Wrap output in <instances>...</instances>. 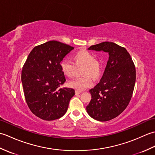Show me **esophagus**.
<instances>
[{
    "mask_svg": "<svg viewBox=\"0 0 155 155\" xmlns=\"http://www.w3.org/2000/svg\"><path fill=\"white\" fill-rule=\"evenodd\" d=\"M81 91H75V94H81Z\"/></svg>",
    "mask_w": 155,
    "mask_h": 155,
    "instance_id": "obj_1",
    "label": "esophagus"
}]
</instances>
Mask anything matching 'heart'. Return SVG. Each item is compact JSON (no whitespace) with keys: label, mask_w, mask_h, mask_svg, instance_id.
<instances>
[{"label":"heart","mask_w":155,"mask_h":155,"mask_svg":"<svg viewBox=\"0 0 155 155\" xmlns=\"http://www.w3.org/2000/svg\"><path fill=\"white\" fill-rule=\"evenodd\" d=\"M74 63L67 59H63L60 63L62 72L68 77H72L74 74L75 66H83L81 74L83 77L71 80L68 83L69 86L77 91H84L93 84L91 77L97 78L102 72V62L94 56L87 51H80L73 55Z\"/></svg>","instance_id":"heart-1"}]
</instances>
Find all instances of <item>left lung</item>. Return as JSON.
I'll list each match as a JSON object with an SVG mask.
<instances>
[{"mask_svg":"<svg viewBox=\"0 0 155 155\" xmlns=\"http://www.w3.org/2000/svg\"><path fill=\"white\" fill-rule=\"evenodd\" d=\"M88 50L109 54L101 81L89 92L87 111L94 119L108 121L121 114L129 104L136 81V69L126 48L113 42L92 45Z\"/></svg>","mask_w":155,"mask_h":155,"instance_id":"8db88e82","label":"left lung"}]
</instances>
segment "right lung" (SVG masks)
Listing matches in <instances>:
<instances>
[{
    "instance_id": "right-lung-1",
    "label": "right lung",
    "mask_w": 155,
    "mask_h": 155,
    "mask_svg": "<svg viewBox=\"0 0 155 155\" xmlns=\"http://www.w3.org/2000/svg\"><path fill=\"white\" fill-rule=\"evenodd\" d=\"M74 47L51 41L36 46L23 65L21 81L29 109L45 120L62 117L74 96L73 88L61 86L66 78L60 63Z\"/></svg>"
}]
</instances>
